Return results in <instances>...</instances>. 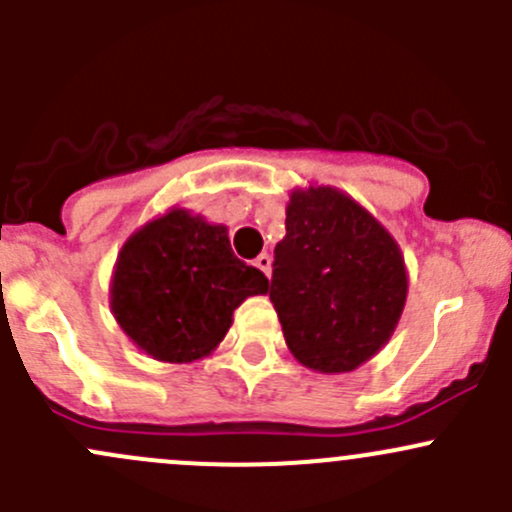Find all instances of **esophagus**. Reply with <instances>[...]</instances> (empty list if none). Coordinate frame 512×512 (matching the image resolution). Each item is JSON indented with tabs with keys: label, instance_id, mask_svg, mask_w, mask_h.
<instances>
[{
	"label": "esophagus",
	"instance_id": "1",
	"mask_svg": "<svg viewBox=\"0 0 512 512\" xmlns=\"http://www.w3.org/2000/svg\"><path fill=\"white\" fill-rule=\"evenodd\" d=\"M252 265H255L262 275L270 277V272H272V257L270 255H265V252H262L260 257H255V262H252Z\"/></svg>",
	"mask_w": 512,
	"mask_h": 512
}]
</instances>
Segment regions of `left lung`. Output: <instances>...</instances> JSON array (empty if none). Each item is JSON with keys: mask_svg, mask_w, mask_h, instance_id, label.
Here are the masks:
<instances>
[{"mask_svg": "<svg viewBox=\"0 0 512 512\" xmlns=\"http://www.w3.org/2000/svg\"><path fill=\"white\" fill-rule=\"evenodd\" d=\"M285 227L267 292L289 352L322 374L354 371L389 342L404 312L399 245L334 188L294 190Z\"/></svg>", "mask_w": 512, "mask_h": 512, "instance_id": "8db88e82", "label": "left lung"}]
</instances>
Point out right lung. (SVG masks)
I'll return each instance as SVG.
<instances>
[{
  "label": "right lung",
  "instance_id": "obj_1",
  "mask_svg": "<svg viewBox=\"0 0 512 512\" xmlns=\"http://www.w3.org/2000/svg\"><path fill=\"white\" fill-rule=\"evenodd\" d=\"M270 282L237 260L227 227L170 210L128 237L111 307L123 332L158 361L188 364L223 342L232 312Z\"/></svg>",
  "mask_w": 512,
  "mask_h": 512
}]
</instances>
